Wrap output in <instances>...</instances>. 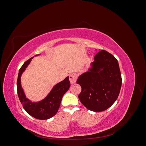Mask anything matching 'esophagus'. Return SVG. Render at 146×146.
<instances>
[{
  "instance_id": "1",
  "label": "esophagus",
  "mask_w": 146,
  "mask_h": 146,
  "mask_svg": "<svg viewBox=\"0 0 146 146\" xmlns=\"http://www.w3.org/2000/svg\"><path fill=\"white\" fill-rule=\"evenodd\" d=\"M69 80L71 84L75 83L77 81V76L75 74H70L69 76Z\"/></svg>"
}]
</instances>
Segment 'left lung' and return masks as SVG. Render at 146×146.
<instances>
[{
	"label": "left lung",
	"instance_id": "8db88e82",
	"mask_svg": "<svg viewBox=\"0 0 146 146\" xmlns=\"http://www.w3.org/2000/svg\"><path fill=\"white\" fill-rule=\"evenodd\" d=\"M92 64L89 71L77 80L82 87L78 98L88 110L103 111L118 98L122 85L121 73L115 57L104 50L95 55Z\"/></svg>",
	"mask_w": 146,
	"mask_h": 146
}]
</instances>
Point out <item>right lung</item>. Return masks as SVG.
<instances>
[{
    "label": "right lung",
    "instance_id": "right-lung-1",
    "mask_svg": "<svg viewBox=\"0 0 146 146\" xmlns=\"http://www.w3.org/2000/svg\"><path fill=\"white\" fill-rule=\"evenodd\" d=\"M33 58V57H32L26 61L19 69L17 80V94L24 110L30 116L38 119L45 120L51 118L58 112L61 99L65 92L69 89L70 83L69 77H66L63 81L56 84L53 88L50 93L44 99L39 102H32L26 98L23 88H21V76Z\"/></svg>",
    "mask_w": 146,
    "mask_h": 146
}]
</instances>
